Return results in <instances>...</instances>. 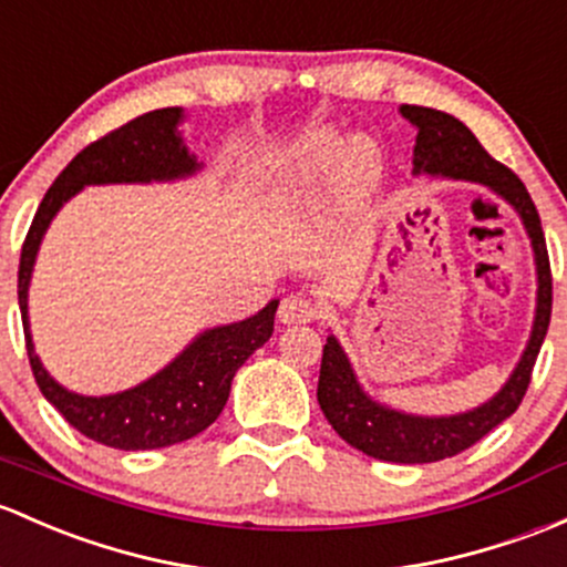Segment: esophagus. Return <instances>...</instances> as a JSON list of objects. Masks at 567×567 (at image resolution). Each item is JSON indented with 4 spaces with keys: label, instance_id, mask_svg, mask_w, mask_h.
<instances>
[{
    "label": "esophagus",
    "instance_id": "34e87169",
    "mask_svg": "<svg viewBox=\"0 0 567 567\" xmlns=\"http://www.w3.org/2000/svg\"><path fill=\"white\" fill-rule=\"evenodd\" d=\"M279 320L288 326L293 323H312V320L320 318V309L318 303L309 301L307 296H288V299H282L279 303Z\"/></svg>",
    "mask_w": 567,
    "mask_h": 567
}]
</instances>
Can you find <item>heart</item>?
<instances>
[{"instance_id":"obj_1","label":"heart","mask_w":567,"mask_h":567,"mask_svg":"<svg viewBox=\"0 0 567 567\" xmlns=\"http://www.w3.org/2000/svg\"><path fill=\"white\" fill-rule=\"evenodd\" d=\"M339 165L344 168V182L355 195L372 187L374 174H378V157H374L372 143L355 141L353 146H344L333 135H315L303 143L301 152L285 168V184L323 182Z\"/></svg>"}]
</instances>
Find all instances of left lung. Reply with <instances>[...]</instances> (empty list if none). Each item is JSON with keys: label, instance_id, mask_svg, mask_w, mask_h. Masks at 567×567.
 I'll use <instances>...</instances> for the list:
<instances>
[{"label": "left lung", "instance_id": "left-lung-1", "mask_svg": "<svg viewBox=\"0 0 567 567\" xmlns=\"http://www.w3.org/2000/svg\"><path fill=\"white\" fill-rule=\"evenodd\" d=\"M402 116L419 127L413 174L467 178V182L486 184L488 189L503 195L519 212L524 228L533 238L535 266H538V309H535V326L527 350H524L519 367L514 369L503 391L470 413L451 415V419H421V415L383 408V404L372 402L355 383L348 355L339 348L337 339L329 337V342L323 344L318 402L333 432L344 443L372 458L399 464H426L462 454L519 410L529 380H533L535 359H538L540 344L549 331L551 266L538 208H535L522 178L508 165L497 163L481 146L478 138L451 113L421 109V105H402Z\"/></svg>", "mask_w": 567, "mask_h": 567}]
</instances>
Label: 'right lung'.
Instances as JSON below:
<instances>
[{
    "instance_id": "add662e5",
    "label": "right lung",
    "mask_w": 567,
    "mask_h": 567,
    "mask_svg": "<svg viewBox=\"0 0 567 567\" xmlns=\"http://www.w3.org/2000/svg\"><path fill=\"white\" fill-rule=\"evenodd\" d=\"M178 122H182V109L148 111L75 154L68 168L48 187L43 204L38 206L29 234L23 238L21 264H18L23 337H27L29 367L40 391L70 426L79 429L94 443L118 451L168 449L212 426L228 402L236 369L260 344H266L274 331L277 301L266 303L258 315L241 323L219 326V329L200 333L163 372L113 396H81V393L62 389L34 355L27 320V290L34 255L53 214L62 208L64 200L73 198L83 184L152 182V178L195 174L200 165L184 146L176 130Z\"/></svg>"
}]
</instances>
